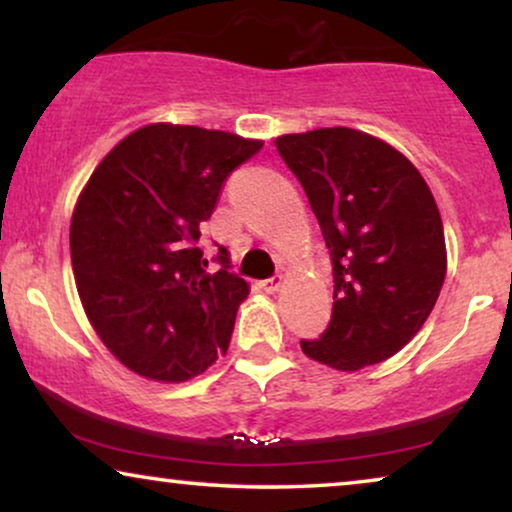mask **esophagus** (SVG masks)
Listing matches in <instances>:
<instances>
[{
	"label": "esophagus",
	"mask_w": 512,
	"mask_h": 512,
	"mask_svg": "<svg viewBox=\"0 0 512 512\" xmlns=\"http://www.w3.org/2000/svg\"><path fill=\"white\" fill-rule=\"evenodd\" d=\"M282 284H284V277H282V275H275V277L263 279V282H261L263 291H268V293H275V291H279V286H282Z\"/></svg>",
	"instance_id": "obj_1"
}]
</instances>
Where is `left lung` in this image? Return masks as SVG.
I'll return each instance as SVG.
<instances>
[{
  "label": "left lung",
  "mask_w": 512,
  "mask_h": 512,
  "mask_svg": "<svg viewBox=\"0 0 512 512\" xmlns=\"http://www.w3.org/2000/svg\"><path fill=\"white\" fill-rule=\"evenodd\" d=\"M275 146L305 188L333 263L331 324L300 347L335 370L375 366L415 338L445 282L436 200L403 153L366 132L321 128Z\"/></svg>",
  "instance_id": "left-lung-1"
}]
</instances>
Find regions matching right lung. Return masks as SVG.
I'll return each mask as SVG.
<instances>
[{"instance_id":"obj_1","label":"right lung","mask_w":512,"mask_h":512,"mask_svg":"<svg viewBox=\"0 0 512 512\" xmlns=\"http://www.w3.org/2000/svg\"><path fill=\"white\" fill-rule=\"evenodd\" d=\"M258 139L153 123L111 149L79 195L69 249L90 324L132 373L184 382L226 354L249 284L198 247L223 181Z\"/></svg>"}]
</instances>
